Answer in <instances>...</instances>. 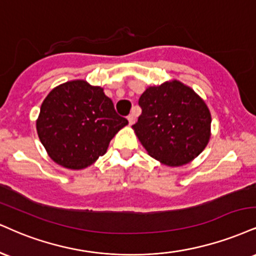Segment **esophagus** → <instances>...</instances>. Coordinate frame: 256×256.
I'll use <instances>...</instances> for the list:
<instances>
[{
	"instance_id": "34e87169",
	"label": "esophagus",
	"mask_w": 256,
	"mask_h": 256,
	"mask_svg": "<svg viewBox=\"0 0 256 256\" xmlns=\"http://www.w3.org/2000/svg\"><path fill=\"white\" fill-rule=\"evenodd\" d=\"M128 124L130 125L134 124V122H136V116H134V114H128Z\"/></svg>"
}]
</instances>
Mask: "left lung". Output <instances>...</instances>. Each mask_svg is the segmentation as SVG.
<instances>
[{
  "instance_id": "left-lung-1",
  "label": "left lung",
  "mask_w": 256,
  "mask_h": 256,
  "mask_svg": "<svg viewBox=\"0 0 256 256\" xmlns=\"http://www.w3.org/2000/svg\"><path fill=\"white\" fill-rule=\"evenodd\" d=\"M134 128L152 158L170 167L196 158L210 140L211 113L202 98L180 81L149 87L140 95Z\"/></svg>"
}]
</instances>
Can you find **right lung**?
<instances>
[{
  "label": "right lung",
  "instance_id": "obj_1",
  "mask_svg": "<svg viewBox=\"0 0 256 256\" xmlns=\"http://www.w3.org/2000/svg\"><path fill=\"white\" fill-rule=\"evenodd\" d=\"M128 120L101 87L83 80L54 88L40 107L39 140L48 156L68 169H83L104 155L110 140Z\"/></svg>",
  "mask_w": 256,
  "mask_h": 256
}]
</instances>
